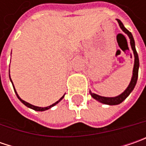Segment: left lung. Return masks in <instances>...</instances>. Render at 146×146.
I'll list each match as a JSON object with an SVG mask.
<instances>
[{"mask_svg": "<svg viewBox=\"0 0 146 146\" xmlns=\"http://www.w3.org/2000/svg\"><path fill=\"white\" fill-rule=\"evenodd\" d=\"M117 22L119 23V25L120 27V28L123 30V31H124V33H126L127 35V36L129 37L130 39V44L132 47V51H133V54H134V58H135V61H134V66H133V70H132V76L131 82L129 84V85L127 86L125 91L123 93H122L120 95L115 97V98H106V97H102L99 96L96 93H92L91 91H89V93L91 94V96L93 97L95 100H97L98 102H100L101 103L106 104V105H110V106H114V105H119L121 102H123L125 99H126L129 94L132 93V91L134 89V88L136 86V84L138 78V70H139V58H138V54L137 50H136V47H135V40L134 38L132 36V33L128 31L127 28H125V27L123 26V23L121 22L119 19H116Z\"/></svg>", "mask_w": 146, "mask_h": 146, "instance_id": "8db88e82", "label": "left lung"}]
</instances>
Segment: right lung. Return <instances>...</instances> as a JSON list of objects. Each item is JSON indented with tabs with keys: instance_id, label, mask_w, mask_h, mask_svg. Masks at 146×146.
<instances>
[{
	"instance_id": "add662e5",
	"label": "right lung",
	"mask_w": 146,
	"mask_h": 146,
	"mask_svg": "<svg viewBox=\"0 0 146 146\" xmlns=\"http://www.w3.org/2000/svg\"><path fill=\"white\" fill-rule=\"evenodd\" d=\"M9 80H10V81H11V83H12V84H13V82H12V80H11V78H10V76H9ZM13 87H14V92H15V93H16V95H17V97H18V98L20 100V102H22V103H23L24 105H25L26 106H27V107H29V108H31V109L34 110H36V111H44V110H48L50 109L51 107H53V106H54L55 105H57V104L62 99V98H64L65 95H63L62 98L59 99L58 102H56L55 103L52 104L51 106H47V107H39V106H33V105H31V104L28 103V102H25V101H23V99H21V98H19V96L18 95V93H17V92H16V90H15V88H14V84H13Z\"/></svg>"
}]
</instances>
